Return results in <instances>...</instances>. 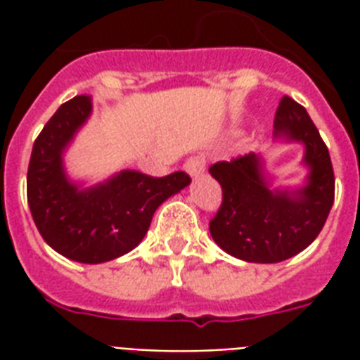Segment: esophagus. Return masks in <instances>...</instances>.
<instances>
[{
  "instance_id": "1",
  "label": "esophagus",
  "mask_w": 360,
  "mask_h": 360,
  "mask_svg": "<svg viewBox=\"0 0 360 360\" xmlns=\"http://www.w3.org/2000/svg\"><path fill=\"white\" fill-rule=\"evenodd\" d=\"M205 169V158L203 157H191V158H186V162H185V172L191 177H196V175H200Z\"/></svg>"
}]
</instances>
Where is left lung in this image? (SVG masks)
<instances>
[{"label":"left lung","instance_id":"8db88e82","mask_svg":"<svg viewBox=\"0 0 360 360\" xmlns=\"http://www.w3.org/2000/svg\"><path fill=\"white\" fill-rule=\"evenodd\" d=\"M274 136H288L307 147L310 175L301 191H271L254 153L209 168L222 186V203L209 231L222 250L250 263H278L304 250L319 236L335 202L329 149L307 110L288 95L274 114Z\"/></svg>","mask_w":360,"mask_h":360}]
</instances>
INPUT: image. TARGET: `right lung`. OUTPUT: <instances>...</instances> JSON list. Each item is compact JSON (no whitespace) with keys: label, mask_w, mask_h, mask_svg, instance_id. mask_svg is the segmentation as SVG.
I'll return each mask as SVG.
<instances>
[{"label":"right lung","mask_w":360,"mask_h":360,"mask_svg":"<svg viewBox=\"0 0 360 360\" xmlns=\"http://www.w3.org/2000/svg\"><path fill=\"white\" fill-rule=\"evenodd\" d=\"M91 114V97L61 104L37 136L27 168V203L42 239L61 256L103 263L146 237L153 213L191 183L185 172L164 177L121 172L106 183L78 188L65 177L61 153Z\"/></svg>","instance_id":"add662e5"}]
</instances>
